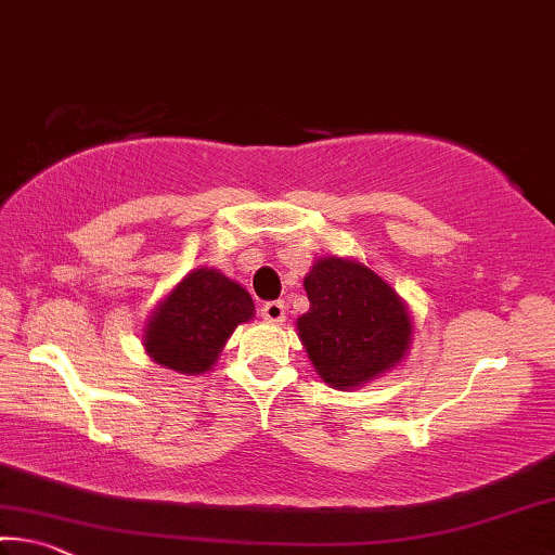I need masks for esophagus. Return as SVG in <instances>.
Returning a JSON list of instances; mask_svg holds the SVG:
<instances>
[{
	"label": "esophagus",
	"mask_w": 555,
	"mask_h": 555,
	"mask_svg": "<svg viewBox=\"0 0 555 555\" xmlns=\"http://www.w3.org/2000/svg\"><path fill=\"white\" fill-rule=\"evenodd\" d=\"M261 319L269 323H284L286 319V306L281 301H269L261 306Z\"/></svg>",
	"instance_id": "esophagus-1"
}]
</instances>
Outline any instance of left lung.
Returning <instances> with one entry per match:
<instances>
[{
	"label": "left lung",
	"mask_w": 555,
	"mask_h": 555,
	"mask_svg": "<svg viewBox=\"0 0 555 555\" xmlns=\"http://www.w3.org/2000/svg\"><path fill=\"white\" fill-rule=\"evenodd\" d=\"M311 309L296 321L315 373L336 390L360 388L408 353L412 319L402 298L365 263L315 259L304 279Z\"/></svg>",
	"instance_id": "obj_1"
}]
</instances>
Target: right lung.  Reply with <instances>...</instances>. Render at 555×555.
I'll return each mask as SVG.
<instances>
[{
	"label": "right lung",
	"mask_w": 555,
	"mask_h": 555,
	"mask_svg": "<svg viewBox=\"0 0 555 555\" xmlns=\"http://www.w3.org/2000/svg\"><path fill=\"white\" fill-rule=\"evenodd\" d=\"M254 319L249 292L217 269H192L145 325L143 346L157 365L182 375L207 373L240 323Z\"/></svg>",
	"instance_id": "right-lung-1"
}]
</instances>
